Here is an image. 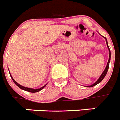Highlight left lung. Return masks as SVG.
Segmentation results:
<instances>
[{
    "label": "left lung",
    "instance_id": "1",
    "mask_svg": "<svg viewBox=\"0 0 120 120\" xmlns=\"http://www.w3.org/2000/svg\"><path fill=\"white\" fill-rule=\"evenodd\" d=\"M103 38H104L105 39H106V44H107V48H108V50H109V60H108V62H107V65H106V68H105V69H104V70L103 71V72L102 73V74L101 75V76H100V78H98V80L97 81L95 82V83H94L93 84L90 85V86H86L87 87H94L95 86H96L97 84H99L100 82H101V81H102V80H103V79L104 78V77L106 76V74H107V71H108V69H109V63H110V49H109V46H108V43H107V39L105 38V37L103 36Z\"/></svg>",
    "mask_w": 120,
    "mask_h": 120
}]
</instances>
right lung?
I'll list each match as a JSON object with an SVG mask.
<instances>
[{
	"instance_id": "1",
	"label": "right lung",
	"mask_w": 120,
	"mask_h": 120,
	"mask_svg": "<svg viewBox=\"0 0 120 120\" xmlns=\"http://www.w3.org/2000/svg\"><path fill=\"white\" fill-rule=\"evenodd\" d=\"M10 76H11V79H13V82H14V84L17 86V87H19L20 89H21L22 90H25V91H27V92H31V93H35V92H39L40 90H41L42 89H43L46 86V85H47V84H46L45 86H44L43 87H42L39 88V89H31V88H28V87H24V86H21V85H20L19 84H18L17 82L16 81L14 80V79H13V78L12 77V76L11 75V74H10Z\"/></svg>"
}]
</instances>
